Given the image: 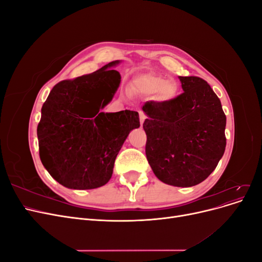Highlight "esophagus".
<instances>
[{
	"instance_id": "34e87169",
	"label": "esophagus",
	"mask_w": 262,
	"mask_h": 262,
	"mask_svg": "<svg viewBox=\"0 0 262 262\" xmlns=\"http://www.w3.org/2000/svg\"><path fill=\"white\" fill-rule=\"evenodd\" d=\"M139 115H140V122H141V125H142V124L144 123V120L146 119V116H145V114L143 112H140Z\"/></svg>"
}]
</instances>
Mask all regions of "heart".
Wrapping results in <instances>:
<instances>
[{
  "mask_svg": "<svg viewBox=\"0 0 262 262\" xmlns=\"http://www.w3.org/2000/svg\"><path fill=\"white\" fill-rule=\"evenodd\" d=\"M133 90L146 95H155L160 101H171L179 94V86L175 81L167 80L155 74H144L137 77L132 83Z\"/></svg>",
  "mask_w": 262,
  "mask_h": 262,
  "instance_id": "b5f03b06",
  "label": "heart"
}]
</instances>
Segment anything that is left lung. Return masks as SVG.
<instances>
[{
  "instance_id": "obj_1",
  "label": "left lung",
  "mask_w": 262,
  "mask_h": 262,
  "mask_svg": "<svg viewBox=\"0 0 262 262\" xmlns=\"http://www.w3.org/2000/svg\"><path fill=\"white\" fill-rule=\"evenodd\" d=\"M182 93L171 101H147L145 153L155 176L175 187L207 179L224 154L226 116L211 86L196 76H179Z\"/></svg>"
}]
</instances>
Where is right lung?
I'll return each instance as SVG.
<instances>
[{"instance_id": "right-lung-1", "label": "right lung", "mask_w": 262, "mask_h": 262, "mask_svg": "<svg viewBox=\"0 0 262 262\" xmlns=\"http://www.w3.org/2000/svg\"><path fill=\"white\" fill-rule=\"evenodd\" d=\"M119 63L58 83L42 105L39 155L51 177L69 189L106 185L125 139L140 126L137 112L101 113L120 85V73L113 70Z\"/></svg>"}]
</instances>
